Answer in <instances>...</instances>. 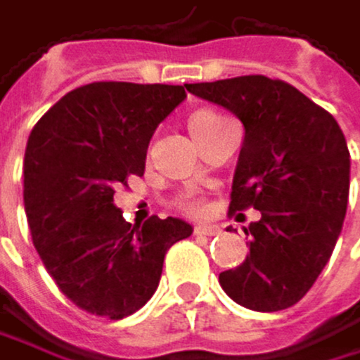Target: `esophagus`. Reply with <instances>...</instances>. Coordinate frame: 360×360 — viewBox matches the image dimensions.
Masks as SVG:
<instances>
[{
  "instance_id": "34e87169",
  "label": "esophagus",
  "mask_w": 360,
  "mask_h": 360,
  "mask_svg": "<svg viewBox=\"0 0 360 360\" xmlns=\"http://www.w3.org/2000/svg\"><path fill=\"white\" fill-rule=\"evenodd\" d=\"M194 233L196 235H218L220 233V226H216V224H198V226H194Z\"/></svg>"
}]
</instances>
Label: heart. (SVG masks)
<instances>
[{
	"label": "heart",
	"mask_w": 360,
	"mask_h": 360,
	"mask_svg": "<svg viewBox=\"0 0 360 360\" xmlns=\"http://www.w3.org/2000/svg\"><path fill=\"white\" fill-rule=\"evenodd\" d=\"M212 118H218V114H214V112H196V114L190 118V129H196L198 125H202V122L212 120ZM186 207H188V210H192V212H196L198 207H200V202L192 198V200H186Z\"/></svg>",
	"instance_id": "obj_1"
}]
</instances>
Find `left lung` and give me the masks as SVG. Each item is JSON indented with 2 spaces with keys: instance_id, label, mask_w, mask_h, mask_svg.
I'll list each match as a JSON object with an SVG mask.
<instances>
[{
  "instance_id": "1",
  "label": "left lung",
  "mask_w": 360,
  "mask_h": 360,
  "mask_svg": "<svg viewBox=\"0 0 360 360\" xmlns=\"http://www.w3.org/2000/svg\"><path fill=\"white\" fill-rule=\"evenodd\" d=\"M186 88L242 120L229 214L261 212L244 229L250 255L222 272L220 285L252 311L294 307L328 264L343 226L350 192L345 136L333 114L281 79L244 75Z\"/></svg>"
}]
</instances>
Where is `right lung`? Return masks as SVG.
<instances>
[{"mask_svg": "<svg viewBox=\"0 0 360 360\" xmlns=\"http://www.w3.org/2000/svg\"><path fill=\"white\" fill-rule=\"evenodd\" d=\"M184 86L94 82L40 118L23 160V200L36 252L79 309L122 320L155 294L168 248L192 235L179 218L129 224L114 192L144 174L160 122Z\"/></svg>", "mask_w": 360, "mask_h": 360, "instance_id": "add662e5", "label": "right lung"}]
</instances>
